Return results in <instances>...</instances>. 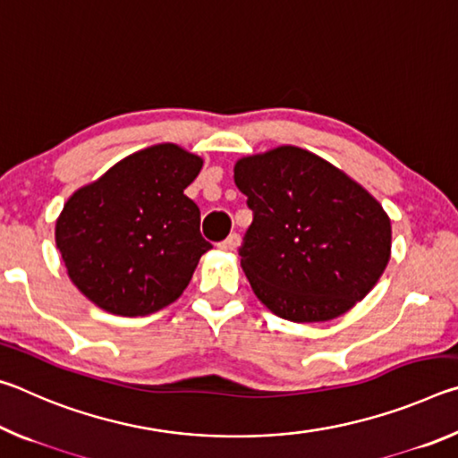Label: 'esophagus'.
Listing matches in <instances>:
<instances>
[{
	"label": "esophagus",
	"mask_w": 458,
	"mask_h": 458,
	"mask_svg": "<svg viewBox=\"0 0 458 458\" xmlns=\"http://www.w3.org/2000/svg\"><path fill=\"white\" fill-rule=\"evenodd\" d=\"M238 244H240V236L238 234H230L226 240H222V242L218 244L222 250H236L238 248Z\"/></svg>",
	"instance_id": "esophagus-1"
}]
</instances>
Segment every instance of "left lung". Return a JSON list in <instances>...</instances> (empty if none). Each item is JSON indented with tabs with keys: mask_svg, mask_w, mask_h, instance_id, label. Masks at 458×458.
<instances>
[{
	"mask_svg": "<svg viewBox=\"0 0 458 458\" xmlns=\"http://www.w3.org/2000/svg\"><path fill=\"white\" fill-rule=\"evenodd\" d=\"M234 182L252 210L240 265L275 315L329 321L374 289L390 260L392 226L350 175L283 145L238 159Z\"/></svg>",
	"mask_w": 458,
	"mask_h": 458,
	"instance_id": "obj_1",
	"label": "left lung"
}]
</instances>
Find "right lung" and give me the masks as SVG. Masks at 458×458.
<instances>
[{
	"mask_svg": "<svg viewBox=\"0 0 458 458\" xmlns=\"http://www.w3.org/2000/svg\"><path fill=\"white\" fill-rule=\"evenodd\" d=\"M204 161L174 143L147 147L76 190L56 222L68 276L105 311L143 317L180 297L199 257V208L183 190Z\"/></svg>",
	"mask_w": 458,
	"mask_h": 458,
	"instance_id": "obj_1",
	"label": "right lung"
}]
</instances>
